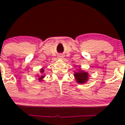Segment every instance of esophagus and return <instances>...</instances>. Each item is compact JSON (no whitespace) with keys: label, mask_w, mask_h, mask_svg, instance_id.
<instances>
[{"label":"esophagus","mask_w":125,"mask_h":125,"mask_svg":"<svg viewBox=\"0 0 125 125\" xmlns=\"http://www.w3.org/2000/svg\"><path fill=\"white\" fill-rule=\"evenodd\" d=\"M59 58H60V59H62V58H63V57H62V55H60V56H59Z\"/></svg>","instance_id":"esophagus-1"}]
</instances>
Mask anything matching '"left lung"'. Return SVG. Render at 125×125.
Listing matches in <instances>:
<instances>
[{
	"instance_id": "obj_1",
	"label": "left lung",
	"mask_w": 125,
	"mask_h": 125,
	"mask_svg": "<svg viewBox=\"0 0 125 125\" xmlns=\"http://www.w3.org/2000/svg\"><path fill=\"white\" fill-rule=\"evenodd\" d=\"M74 77L76 80L77 82L80 84H83L86 83L88 80V73L83 71H79L78 72H75L74 73Z\"/></svg>"
}]
</instances>
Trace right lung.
<instances>
[{"label": "right lung", "mask_w": 125, "mask_h": 125, "mask_svg": "<svg viewBox=\"0 0 125 125\" xmlns=\"http://www.w3.org/2000/svg\"><path fill=\"white\" fill-rule=\"evenodd\" d=\"M40 73H41V75H38V77H39V80H40V81H41V80H42L43 79L44 77H45V75H43V74H44V70H43V68H42L41 70H40Z\"/></svg>", "instance_id": "add662e5"}]
</instances>
